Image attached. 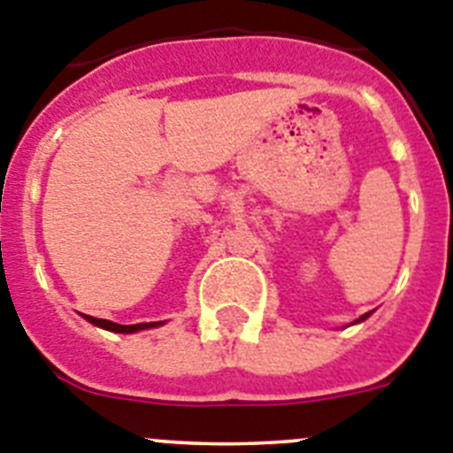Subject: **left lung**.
Listing matches in <instances>:
<instances>
[{
  "label": "left lung",
  "mask_w": 453,
  "mask_h": 453,
  "mask_svg": "<svg viewBox=\"0 0 453 453\" xmlns=\"http://www.w3.org/2000/svg\"><path fill=\"white\" fill-rule=\"evenodd\" d=\"M370 316V313H364V316H361V318H358V320H357V323H361V320H365V318H368Z\"/></svg>",
  "instance_id": "left-lung-1"
}]
</instances>
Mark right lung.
I'll return each instance as SVG.
<instances>
[{
  "label": "right lung",
  "mask_w": 453,
  "mask_h": 453,
  "mask_svg": "<svg viewBox=\"0 0 453 453\" xmlns=\"http://www.w3.org/2000/svg\"><path fill=\"white\" fill-rule=\"evenodd\" d=\"M85 316V313H83ZM85 320H89L92 325L101 329H108V332H117V334H133V332H142V329H150V327H160L162 323H140V325H119L112 323V320H104V318H95V316H85Z\"/></svg>",
  "instance_id": "obj_1"
}]
</instances>
